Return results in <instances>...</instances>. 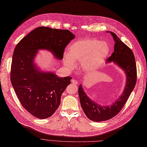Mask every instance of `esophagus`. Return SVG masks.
I'll return each mask as SVG.
<instances>
[{
  "label": "esophagus",
  "instance_id": "esophagus-1",
  "mask_svg": "<svg viewBox=\"0 0 147 147\" xmlns=\"http://www.w3.org/2000/svg\"><path fill=\"white\" fill-rule=\"evenodd\" d=\"M71 82H72L73 84H74V85L78 84V81H77L76 80H71Z\"/></svg>",
  "mask_w": 147,
  "mask_h": 147
}]
</instances>
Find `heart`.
I'll list each match as a JSON object with an SVG mask.
<instances>
[{"label": "heart", "instance_id": "heart-1", "mask_svg": "<svg viewBox=\"0 0 147 147\" xmlns=\"http://www.w3.org/2000/svg\"><path fill=\"white\" fill-rule=\"evenodd\" d=\"M109 52L110 47L106 41L84 38L69 47V53L65 52L63 56V63L67 68L74 69L76 65L75 61H78L83 69L92 71L103 63Z\"/></svg>", "mask_w": 147, "mask_h": 147}]
</instances>
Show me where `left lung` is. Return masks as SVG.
Segmentation results:
<instances>
[{
	"instance_id": "8db88e82",
	"label": "left lung",
	"mask_w": 147,
	"mask_h": 147,
	"mask_svg": "<svg viewBox=\"0 0 147 147\" xmlns=\"http://www.w3.org/2000/svg\"><path fill=\"white\" fill-rule=\"evenodd\" d=\"M110 32L114 38L115 44L114 51L107 59V62H114L122 69L126 75V84L124 91L119 98L113 105L105 107L97 105L90 100L81 85H80L78 94L81 107L87 117L94 122L105 121L117 115L125 105L136 82V65L132 51L114 32Z\"/></svg>"
}]
</instances>
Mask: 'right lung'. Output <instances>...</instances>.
<instances>
[{
  "label": "right lung",
  "instance_id": "right-lung-1",
  "mask_svg": "<svg viewBox=\"0 0 147 147\" xmlns=\"http://www.w3.org/2000/svg\"><path fill=\"white\" fill-rule=\"evenodd\" d=\"M74 38L67 30L40 27L16 46L11 64V83L22 106L34 117L46 119L55 113L71 80L70 76L59 78L52 72L40 71L34 63L37 50H48L61 60L65 47Z\"/></svg>",
  "mask_w": 147,
  "mask_h": 147
}]
</instances>
